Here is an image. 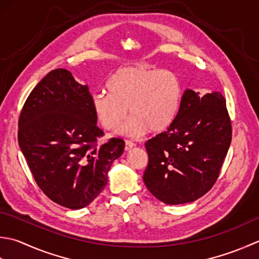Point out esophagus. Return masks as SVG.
<instances>
[{"mask_svg":"<svg viewBox=\"0 0 259 259\" xmlns=\"http://www.w3.org/2000/svg\"><path fill=\"white\" fill-rule=\"evenodd\" d=\"M133 147H135V144L133 143V142H131V141L125 142V151H131Z\"/></svg>","mask_w":259,"mask_h":259,"instance_id":"1","label":"esophagus"}]
</instances>
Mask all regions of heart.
Segmentation results:
<instances>
[{"instance_id": "1", "label": "heart", "mask_w": 259, "mask_h": 259, "mask_svg": "<svg viewBox=\"0 0 259 259\" xmlns=\"http://www.w3.org/2000/svg\"><path fill=\"white\" fill-rule=\"evenodd\" d=\"M107 91L93 95L92 107L105 130L119 128L126 136L160 133L170 126L180 107L182 87L176 73L147 65L119 69L107 82Z\"/></svg>"}]
</instances>
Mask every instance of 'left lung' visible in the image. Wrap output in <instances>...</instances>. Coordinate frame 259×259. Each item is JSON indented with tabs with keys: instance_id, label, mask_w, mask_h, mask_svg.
Returning <instances> with one entry per match:
<instances>
[{
	"instance_id": "obj_1",
	"label": "left lung",
	"mask_w": 259,
	"mask_h": 259,
	"mask_svg": "<svg viewBox=\"0 0 259 259\" xmlns=\"http://www.w3.org/2000/svg\"><path fill=\"white\" fill-rule=\"evenodd\" d=\"M231 122L220 93L187 89L167 131L145 143L143 181L166 204L192 202L213 187L231 142Z\"/></svg>"
}]
</instances>
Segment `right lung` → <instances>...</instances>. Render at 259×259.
Here are the masks:
<instances>
[{
	"instance_id": "obj_1",
	"label": "right lung",
	"mask_w": 259,
	"mask_h": 259,
	"mask_svg": "<svg viewBox=\"0 0 259 259\" xmlns=\"http://www.w3.org/2000/svg\"><path fill=\"white\" fill-rule=\"evenodd\" d=\"M92 107L87 85L66 69L50 71L30 93L21 110L18 141L39 188L69 209L91 203L107 184L112 163L125 142L104 135Z\"/></svg>"
}]
</instances>
